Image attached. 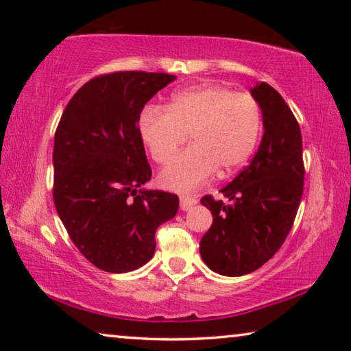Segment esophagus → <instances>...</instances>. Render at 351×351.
Instances as JSON below:
<instances>
[{
    "mask_svg": "<svg viewBox=\"0 0 351 351\" xmlns=\"http://www.w3.org/2000/svg\"><path fill=\"white\" fill-rule=\"evenodd\" d=\"M198 201H197V198H193V197H189V195H182V197H180V204H181V209L182 210H189V209H192V207L197 204Z\"/></svg>",
    "mask_w": 351,
    "mask_h": 351,
    "instance_id": "obj_1",
    "label": "esophagus"
}]
</instances>
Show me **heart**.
I'll return each instance as SVG.
<instances>
[{"label":"heart","mask_w":351,"mask_h":351,"mask_svg":"<svg viewBox=\"0 0 351 351\" xmlns=\"http://www.w3.org/2000/svg\"><path fill=\"white\" fill-rule=\"evenodd\" d=\"M138 130L158 164L169 162L191 133L194 145L159 173L162 187L189 192L217 169L219 176H229L247 162L261 133V110L249 93L209 83L175 93L165 108L144 106Z\"/></svg>","instance_id":"obj_1"}]
</instances>
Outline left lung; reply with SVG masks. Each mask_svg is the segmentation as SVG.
Masks as SVG:
<instances>
[{
  "instance_id": "8db88e82",
  "label": "left lung",
  "mask_w": 351,
  "mask_h": 351,
  "mask_svg": "<svg viewBox=\"0 0 351 351\" xmlns=\"http://www.w3.org/2000/svg\"><path fill=\"white\" fill-rule=\"evenodd\" d=\"M251 93L263 114L258 152L221 189L228 203L212 195L201 198L213 223L199 241V254L212 271L229 277L249 274L274 257L293 228L304 193L299 122L268 83H258Z\"/></svg>"
}]
</instances>
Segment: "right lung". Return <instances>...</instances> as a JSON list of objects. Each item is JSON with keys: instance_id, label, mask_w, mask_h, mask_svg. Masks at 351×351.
<instances>
[{"instance_id": "add662e5", "label": "right lung", "mask_w": 351, "mask_h": 351, "mask_svg": "<svg viewBox=\"0 0 351 351\" xmlns=\"http://www.w3.org/2000/svg\"><path fill=\"white\" fill-rule=\"evenodd\" d=\"M175 79L145 71L97 75L74 94L58 122L56 209L75 247L102 271L144 266L156 229L178 212V195L139 189L152 167L138 130L145 104Z\"/></svg>"}]
</instances>
